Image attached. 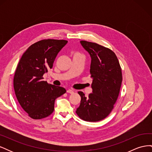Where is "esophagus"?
Returning <instances> with one entry per match:
<instances>
[{"label": "esophagus", "instance_id": "34e87169", "mask_svg": "<svg viewBox=\"0 0 152 152\" xmlns=\"http://www.w3.org/2000/svg\"><path fill=\"white\" fill-rule=\"evenodd\" d=\"M66 92L68 93H70V94H73V93H74V90L72 89H68Z\"/></svg>", "mask_w": 152, "mask_h": 152}]
</instances>
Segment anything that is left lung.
Instances as JSON below:
<instances>
[{"label":"left lung","instance_id":"1","mask_svg":"<svg viewBox=\"0 0 152 152\" xmlns=\"http://www.w3.org/2000/svg\"><path fill=\"white\" fill-rule=\"evenodd\" d=\"M80 43L91 58L93 93L86 97L83 92H78L81 101L76 113L85 121L98 122L107 117L113 109L122 81V69L111 49L86 40H81Z\"/></svg>","mask_w":152,"mask_h":152}]
</instances>
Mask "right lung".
<instances>
[{
    "label": "right lung",
    "instance_id": "right-lung-1",
    "mask_svg": "<svg viewBox=\"0 0 152 152\" xmlns=\"http://www.w3.org/2000/svg\"><path fill=\"white\" fill-rule=\"evenodd\" d=\"M67 42L39 40L31 45L20 59L14 76V89L21 107L31 118L49 116L54 112L55 99L66 93L63 87L43 80V75L53 68L57 54Z\"/></svg>",
    "mask_w": 152,
    "mask_h": 152
}]
</instances>
